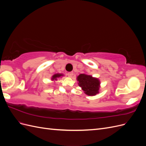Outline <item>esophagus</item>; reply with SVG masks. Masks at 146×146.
Masks as SVG:
<instances>
[{
	"instance_id": "obj_1",
	"label": "esophagus",
	"mask_w": 146,
	"mask_h": 146,
	"mask_svg": "<svg viewBox=\"0 0 146 146\" xmlns=\"http://www.w3.org/2000/svg\"><path fill=\"white\" fill-rule=\"evenodd\" d=\"M73 75H74V72H69L68 73V76L69 77H72Z\"/></svg>"
}]
</instances>
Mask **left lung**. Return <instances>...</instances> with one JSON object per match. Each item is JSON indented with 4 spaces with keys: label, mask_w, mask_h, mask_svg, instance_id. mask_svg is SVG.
Instances as JSON below:
<instances>
[{
    "label": "left lung",
    "mask_w": 146,
    "mask_h": 146,
    "mask_svg": "<svg viewBox=\"0 0 146 146\" xmlns=\"http://www.w3.org/2000/svg\"><path fill=\"white\" fill-rule=\"evenodd\" d=\"M78 85L82 88L85 94L88 96H95L99 90L100 82L98 78L91 76L82 74L77 77Z\"/></svg>",
    "instance_id": "left-lung-1"
}]
</instances>
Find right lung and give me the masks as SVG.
<instances>
[{"label":"right lung","mask_w":146,"mask_h":146,"mask_svg":"<svg viewBox=\"0 0 146 146\" xmlns=\"http://www.w3.org/2000/svg\"><path fill=\"white\" fill-rule=\"evenodd\" d=\"M61 76H63V75L61 74H55V75H54V76H52V80H56V79H57V78H59V77H60Z\"/></svg>","instance_id":"right-lung-1"}]
</instances>
